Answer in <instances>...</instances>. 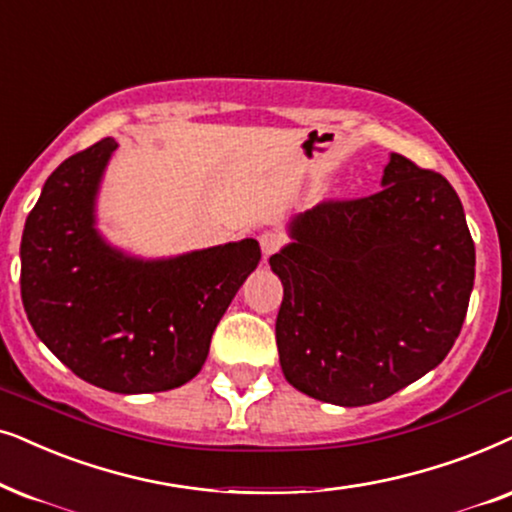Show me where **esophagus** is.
<instances>
[{
	"label": "esophagus",
	"mask_w": 512,
	"mask_h": 512,
	"mask_svg": "<svg viewBox=\"0 0 512 512\" xmlns=\"http://www.w3.org/2000/svg\"><path fill=\"white\" fill-rule=\"evenodd\" d=\"M258 242H261V251H263V256H265V258H270L272 254H275L277 249L282 247V244H284V237L280 235V232L268 230V232H263L261 237H258Z\"/></svg>",
	"instance_id": "34e87169"
}]
</instances>
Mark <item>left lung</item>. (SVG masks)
Returning a JSON list of instances; mask_svg holds the SVG:
<instances>
[{
    "label": "left lung",
    "mask_w": 512,
    "mask_h": 512,
    "mask_svg": "<svg viewBox=\"0 0 512 512\" xmlns=\"http://www.w3.org/2000/svg\"><path fill=\"white\" fill-rule=\"evenodd\" d=\"M381 185L294 216L270 256L284 378L338 407L381 402L435 369L473 291L475 244L447 178L390 152Z\"/></svg>",
    "instance_id": "8db88e82"
}]
</instances>
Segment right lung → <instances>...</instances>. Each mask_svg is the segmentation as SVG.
Listing matches in <instances>:
<instances>
[{"mask_svg":"<svg viewBox=\"0 0 512 512\" xmlns=\"http://www.w3.org/2000/svg\"><path fill=\"white\" fill-rule=\"evenodd\" d=\"M115 138L65 159L25 221L21 296L46 348L110 393H162L188 383L211 334L261 261L256 240L169 258H138L96 228V199Z\"/></svg>","mask_w":512,"mask_h":512,"instance_id":"1","label":"right lung"}]
</instances>
